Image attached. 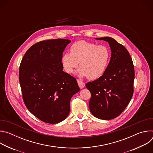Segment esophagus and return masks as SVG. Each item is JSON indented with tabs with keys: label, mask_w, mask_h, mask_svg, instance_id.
<instances>
[{
	"label": "esophagus",
	"mask_w": 153,
	"mask_h": 153,
	"mask_svg": "<svg viewBox=\"0 0 153 153\" xmlns=\"http://www.w3.org/2000/svg\"><path fill=\"white\" fill-rule=\"evenodd\" d=\"M77 83H78L79 86L80 87V89L83 88L84 87H85V83L83 82H82V81H81L80 80H77Z\"/></svg>",
	"instance_id": "1"
}]
</instances>
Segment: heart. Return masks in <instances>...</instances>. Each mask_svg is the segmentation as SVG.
<instances>
[{
	"mask_svg": "<svg viewBox=\"0 0 153 153\" xmlns=\"http://www.w3.org/2000/svg\"><path fill=\"white\" fill-rule=\"evenodd\" d=\"M70 51L61 58L62 67L68 74L73 73L79 63L78 76L96 80L103 75L110 62L111 53L105 45L80 40L73 43Z\"/></svg>",
	"mask_w": 153,
	"mask_h": 153,
	"instance_id": "1",
	"label": "heart"
}]
</instances>
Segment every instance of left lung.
<instances>
[{"label": "left lung", "instance_id": "left-lung-1", "mask_svg": "<svg viewBox=\"0 0 153 153\" xmlns=\"http://www.w3.org/2000/svg\"><path fill=\"white\" fill-rule=\"evenodd\" d=\"M96 39L108 42L111 57L103 75L86 84L91 95L89 108L96 117L110 120L123 112L133 97L134 68L126 48L115 39L110 37Z\"/></svg>", "mask_w": 153, "mask_h": 153}]
</instances>
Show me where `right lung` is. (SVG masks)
Returning a JSON list of instances; mask_svg holds the SVG:
<instances>
[{"label":"right lung","mask_w":153,"mask_h":153,"mask_svg":"<svg viewBox=\"0 0 153 153\" xmlns=\"http://www.w3.org/2000/svg\"><path fill=\"white\" fill-rule=\"evenodd\" d=\"M71 41L57 39L35 43L22 59L19 79L24 103L37 118L55 124L67 118L70 100L79 91L76 79L64 72L63 52Z\"/></svg>","instance_id":"obj_1"}]
</instances>
